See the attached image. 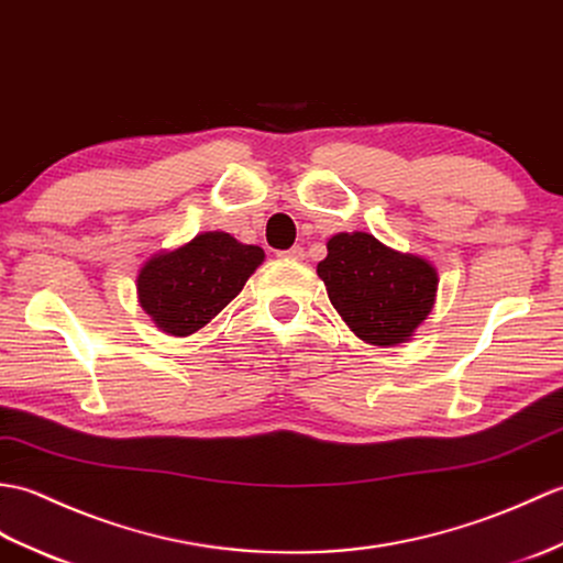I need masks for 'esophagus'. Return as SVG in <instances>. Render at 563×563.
Masks as SVG:
<instances>
[{
  "instance_id": "obj_1",
  "label": "esophagus",
  "mask_w": 563,
  "mask_h": 563,
  "mask_svg": "<svg viewBox=\"0 0 563 563\" xmlns=\"http://www.w3.org/2000/svg\"><path fill=\"white\" fill-rule=\"evenodd\" d=\"M279 257H282V260H294V262H298V260L306 257V250H303L301 245H294L291 250H284V253H279Z\"/></svg>"
}]
</instances>
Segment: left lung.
<instances>
[{"label":"left lung","mask_w":563,"mask_h":563,"mask_svg":"<svg viewBox=\"0 0 563 563\" xmlns=\"http://www.w3.org/2000/svg\"><path fill=\"white\" fill-rule=\"evenodd\" d=\"M336 313L368 344L407 342L427 320L439 289L431 262L383 245L371 233H336L318 262Z\"/></svg>","instance_id":"obj_1"}]
</instances>
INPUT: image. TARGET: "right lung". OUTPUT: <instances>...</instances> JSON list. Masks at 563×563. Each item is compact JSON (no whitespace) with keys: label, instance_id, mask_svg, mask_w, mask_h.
I'll return each instance as SVG.
<instances>
[{"label":"right lung","instance_id":"1","mask_svg":"<svg viewBox=\"0 0 563 563\" xmlns=\"http://www.w3.org/2000/svg\"><path fill=\"white\" fill-rule=\"evenodd\" d=\"M262 260L265 250L243 245L229 233H199L178 250L146 260L136 277V296L156 328L187 336L243 291Z\"/></svg>","mask_w":563,"mask_h":563}]
</instances>
